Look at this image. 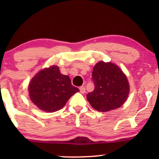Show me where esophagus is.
Returning <instances> with one entry per match:
<instances>
[{
    "label": "esophagus",
    "instance_id": "1",
    "mask_svg": "<svg viewBox=\"0 0 159 159\" xmlns=\"http://www.w3.org/2000/svg\"><path fill=\"white\" fill-rule=\"evenodd\" d=\"M80 93H82V94H84V93H85V88H84V86L80 87Z\"/></svg>",
    "mask_w": 159,
    "mask_h": 159
}]
</instances>
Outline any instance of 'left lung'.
I'll list each match as a JSON object with an SVG mask.
<instances>
[{
  "label": "left lung",
  "instance_id": "left-lung-1",
  "mask_svg": "<svg viewBox=\"0 0 159 159\" xmlns=\"http://www.w3.org/2000/svg\"><path fill=\"white\" fill-rule=\"evenodd\" d=\"M94 90L87 99L95 110L106 112L122 106L129 93L127 78L121 69L111 62H98L93 67Z\"/></svg>",
  "mask_w": 159,
  "mask_h": 159
}]
</instances>
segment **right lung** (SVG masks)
I'll use <instances>...</instances> for the list:
<instances>
[{"label":"right lung","mask_w":159,"mask_h":159,"mask_svg":"<svg viewBox=\"0 0 159 159\" xmlns=\"http://www.w3.org/2000/svg\"><path fill=\"white\" fill-rule=\"evenodd\" d=\"M32 103L46 112H54L65 106L80 90L71 84L69 76L61 74L57 66L43 69L32 78L28 87Z\"/></svg>","instance_id":"obj_1"}]
</instances>
